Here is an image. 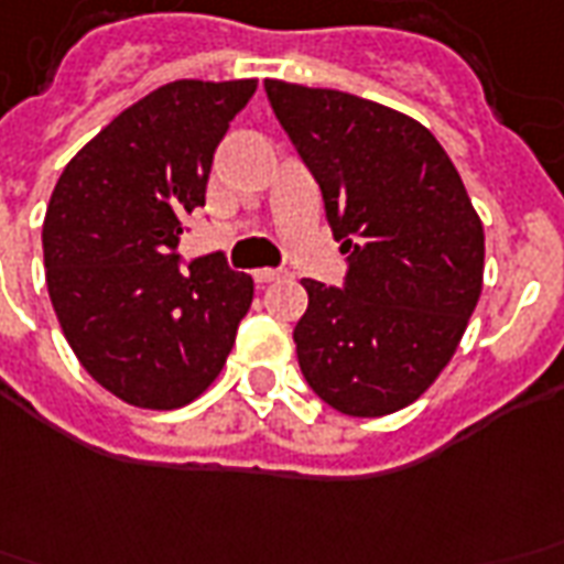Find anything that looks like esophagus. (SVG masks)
Returning a JSON list of instances; mask_svg holds the SVG:
<instances>
[{"mask_svg": "<svg viewBox=\"0 0 564 564\" xmlns=\"http://www.w3.org/2000/svg\"><path fill=\"white\" fill-rule=\"evenodd\" d=\"M283 278V271L278 269H257L253 271V281L257 283H274V281H281Z\"/></svg>", "mask_w": 564, "mask_h": 564, "instance_id": "34e87169", "label": "esophagus"}]
</instances>
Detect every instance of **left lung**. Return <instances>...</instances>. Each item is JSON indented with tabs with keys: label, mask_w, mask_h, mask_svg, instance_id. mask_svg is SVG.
I'll return each mask as SVG.
<instances>
[{
	"label": "left lung",
	"mask_w": 564,
	"mask_h": 564,
	"mask_svg": "<svg viewBox=\"0 0 564 564\" xmlns=\"http://www.w3.org/2000/svg\"><path fill=\"white\" fill-rule=\"evenodd\" d=\"M265 95L349 253L344 290L302 281L299 367L344 415L403 410L452 361L478 304L481 218L452 158L410 116L299 83L265 80Z\"/></svg>",
	"instance_id": "8db88e82"
}]
</instances>
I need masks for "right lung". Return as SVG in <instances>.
Returning <instances> with one entry per match:
<instances>
[{
  "mask_svg": "<svg viewBox=\"0 0 564 564\" xmlns=\"http://www.w3.org/2000/svg\"><path fill=\"white\" fill-rule=\"evenodd\" d=\"M257 80H176L119 112L74 154L44 215V269L65 340L131 406L178 410L227 361L253 302L224 253L178 265L187 215Z\"/></svg>",
  "mask_w": 564,
  "mask_h": 564,
  "instance_id": "add662e5",
  "label": "right lung"
}]
</instances>
